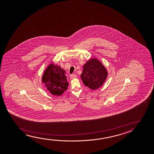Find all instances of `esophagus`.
<instances>
[{
    "instance_id": "esophagus-1",
    "label": "esophagus",
    "mask_w": 154,
    "mask_h": 154,
    "mask_svg": "<svg viewBox=\"0 0 154 154\" xmlns=\"http://www.w3.org/2000/svg\"><path fill=\"white\" fill-rule=\"evenodd\" d=\"M70 78L72 79H74V78H77V75L76 74H72L70 75Z\"/></svg>"
}]
</instances>
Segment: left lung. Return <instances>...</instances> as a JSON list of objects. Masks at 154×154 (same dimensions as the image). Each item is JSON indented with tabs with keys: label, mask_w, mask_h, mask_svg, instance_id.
I'll return each instance as SVG.
<instances>
[{
	"label": "left lung",
	"mask_w": 154,
	"mask_h": 154,
	"mask_svg": "<svg viewBox=\"0 0 154 154\" xmlns=\"http://www.w3.org/2000/svg\"><path fill=\"white\" fill-rule=\"evenodd\" d=\"M107 75L105 68L99 60L91 59L83 66L81 78L85 86L94 90L103 84Z\"/></svg>",
	"instance_id": "1"
}]
</instances>
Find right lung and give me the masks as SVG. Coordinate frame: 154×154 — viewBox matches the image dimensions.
Segmentation results:
<instances>
[{"instance_id":"obj_1","label":"right lung","mask_w":154,"mask_h":154,"mask_svg":"<svg viewBox=\"0 0 154 154\" xmlns=\"http://www.w3.org/2000/svg\"><path fill=\"white\" fill-rule=\"evenodd\" d=\"M65 74L63 69L53 63L45 70L42 77V82L52 95L60 96L67 89L69 83Z\"/></svg>"}]
</instances>
